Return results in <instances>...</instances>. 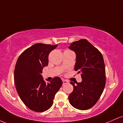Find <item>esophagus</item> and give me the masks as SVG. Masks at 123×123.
Masks as SVG:
<instances>
[{
  "label": "esophagus",
  "mask_w": 123,
  "mask_h": 123,
  "mask_svg": "<svg viewBox=\"0 0 123 123\" xmlns=\"http://www.w3.org/2000/svg\"><path fill=\"white\" fill-rule=\"evenodd\" d=\"M62 83H63V85H65V84H68L69 83V81H66L65 80H62Z\"/></svg>",
  "instance_id": "1"
}]
</instances>
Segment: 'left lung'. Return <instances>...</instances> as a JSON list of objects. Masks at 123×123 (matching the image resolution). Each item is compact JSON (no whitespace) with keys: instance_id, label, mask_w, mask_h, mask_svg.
Here are the masks:
<instances>
[{"instance_id":"obj_1","label":"left lung","mask_w":123,"mask_h":123,"mask_svg":"<svg viewBox=\"0 0 123 123\" xmlns=\"http://www.w3.org/2000/svg\"><path fill=\"white\" fill-rule=\"evenodd\" d=\"M69 49L74 52V70L81 73L82 81L74 84L69 95L70 104L79 110H87L97 103L105 86V69L103 56L97 48L86 39L73 42Z\"/></svg>"}]
</instances>
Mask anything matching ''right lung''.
I'll return each mask as SVG.
<instances>
[{"label": "right lung", "mask_w": 123, "mask_h": 123, "mask_svg": "<svg viewBox=\"0 0 123 123\" xmlns=\"http://www.w3.org/2000/svg\"><path fill=\"white\" fill-rule=\"evenodd\" d=\"M57 46L35 44L21 54L15 64L16 90L24 104L32 111L43 112L50 108L62 85L60 77L46 83L41 74L43 68L48 65L49 54Z\"/></svg>", "instance_id": "add662e5"}]
</instances>
